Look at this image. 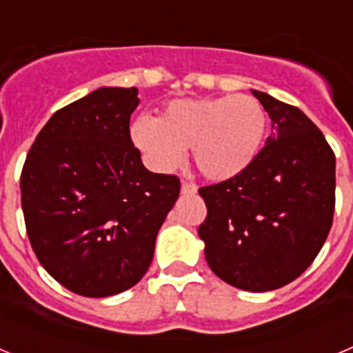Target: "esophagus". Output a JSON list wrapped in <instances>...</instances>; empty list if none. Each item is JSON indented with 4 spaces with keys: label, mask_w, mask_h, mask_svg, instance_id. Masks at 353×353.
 <instances>
[{
    "label": "esophagus",
    "mask_w": 353,
    "mask_h": 353,
    "mask_svg": "<svg viewBox=\"0 0 353 353\" xmlns=\"http://www.w3.org/2000/svg\"><path fill=\"white\" fill-rule=\"evenodd\" d=\"M182 192L183 194H196L198 192V185L192 182H182Z\"/></svg>",
    "instance_id": "1"
}]
</instances>
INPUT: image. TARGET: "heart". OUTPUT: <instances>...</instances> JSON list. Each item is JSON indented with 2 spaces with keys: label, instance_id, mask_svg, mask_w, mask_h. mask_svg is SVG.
Segmentation results:
<instances>
[{
  "label": "heart",
  "instance_id": "1",
  "mask_svg": "<svg viewBox=\"0 0 353 353\" xmlns=\"http://www.w3.org/2000/svg\"><path fill=\"white\" fill-rule=\"evenodd\" d=\"M267 129L269 117L258 99L223 95L173 101L159 120L136 118L130 139L154 170H174L191 148L199 173L223 182L251 166Z\"/></svg>",
  "mask_w": 353,
  "mask_h": 353
}]
</instances>
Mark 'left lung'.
Wrapping results in <instances>:
<instances>
[{"instance_id":"8db88e82","label":"left lung","mask_w":353,"mask_h":353,"mask_svg":"<svg viewBox=\"0 0 353 353\" xmlns=\"http://www.w3.org/2000/svg\"><path fill=\"white\" fill-rule=\"evenodd\" d=\"M272 134L242 173L199 189L208 267L245 292H270L304 272L332 226L336 157L322 130L295 105L252 90Z\"/></svg>"}]
</instances>
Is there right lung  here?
<instances>
[{"label":"right lung","mask_w":353,"mask_h":353,"mask_svg":"<svg viewBox=\"0 0 353 353\" xmlns=\"http://www.w3.org/2000/svg\"><path fill=\"white\" fill-rule=\"evenodd\" d=\"M138 88H99L56 111L21 173L28 239L70 292L109 297L132 288L180 194L174 174L152 173L132 145Z\"/></svg>","instance_id":"add662e5"}]
</instances>
